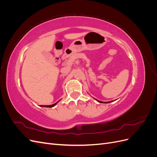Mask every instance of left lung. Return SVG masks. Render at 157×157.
<instances>
[{
  "instance_id": "8db88e82",
  "label": "left lung",
  "mask_w": 157,
  "mask_h": 157,
  "mask_svg": "<svg viewBox=\"0 0 157 157\" xmlns=\"http://www.w3.org/2000/svg\"><path fill=\"white\" fill-rule=\"evenodd\" d=\"M96 100H97V99H96ZM98 102H99V103H103V102H102V101H99V100H97ZM109 102H111V101H109ZM109 102H107V103H109ZM104 103H105V102H104ZM106 103V102H105Z\"/></svg>"
}]
</instances>
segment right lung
<instances>
[{"mask_svg": "<svg viewBox=\"0 0 157 157\" xmlns=\"http://www.w3.org/2000/svg\"><path fill=\"white\" fill-rule=\"evenodd\" d=\"M58 102H56V103L53 104V105H45V106H44H44H43V105H42V107H54V106H55V105H56V103H58Z\"/></svg>", "mask_w": 157, "mask_h": 157, "instance_id": "add662e5", "label": "right lung"}]
</instances>
